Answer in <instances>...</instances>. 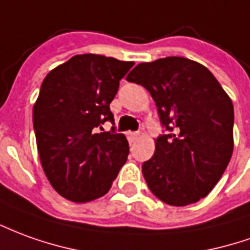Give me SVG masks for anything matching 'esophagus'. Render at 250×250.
<instances>
[{
  "instance_id": "1",
  "label": "esophagus",
  "mask_w": 250,
  "mask_h": 250,
  "mask_svg": "<svg viewBox=\"0 0 250 250\" xmlns=\"http://www.w3.org/2000/svg\"><path fill=\"white\" fill-rule=\"evenodd\" d=\"M138 137H139V132H135V131H128V132H127V138H128L130 143H132L134 141H137Z\"/></svg>"
}]
</instances>
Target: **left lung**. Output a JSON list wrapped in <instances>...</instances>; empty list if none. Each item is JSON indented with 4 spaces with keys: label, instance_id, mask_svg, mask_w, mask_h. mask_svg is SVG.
Masks as SVG:
<instances>
[{
    "label": "left lung",
    "instance_id": "obj_1",
    "mask_svg": "<svg viewBox=\"0 0 250 250\" xmlns=\"http://www.w3.org/2000/svg\"><path fill=\"white\" fill-rule=\"evenodd\" d=\"M127 81L149 90L167 130L142 165L150 191L170 206L196 203L215 187L233 154L230 97L207 67L181 57L137 64Z\"/></svg>",
    "mask_w": 250,
    "mask_h": 250
}]
</instances>
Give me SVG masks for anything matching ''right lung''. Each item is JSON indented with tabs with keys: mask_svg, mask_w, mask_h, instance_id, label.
Returning a JSON list of instances; mask_svg holds the SVG:
<instances>
[{
	"mask_svg": "<svg viewBox=\"0 0 250 250\" xmlns=\"http://www.w3.org/2000/svg\"><path fill=\"white\" fill-rule=\"evenodd\" d=\"M134 66L111 57L83 54L46 76L34 105L40 162L61 196L85 203L105 195L127 161L128 142L115 127L109 104L119 81Z\"/></svg>",
	"mask_w": 250,
	"mask_h": 250,
	"instance_id": "1",
	"label": "right lung"
}]
</instances>
